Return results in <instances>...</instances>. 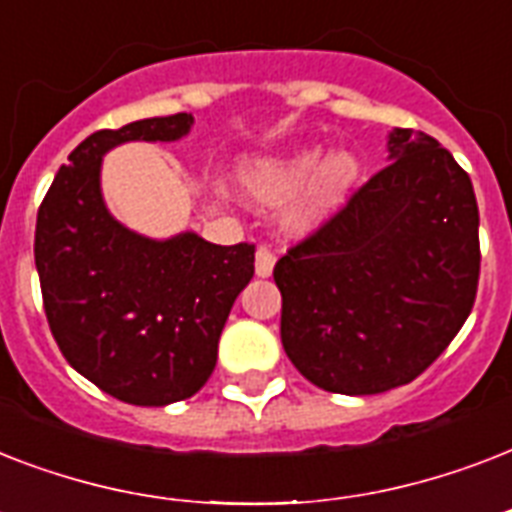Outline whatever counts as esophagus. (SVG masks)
Here are the masks:
<instances>
[{"mask_svg": "<svg viewBox=\"0 0 512 512\" xmlns=\"http://www.w3.org/2000/svg\"><path fill=\"white\" fill-rule=\"evenodd\" d=\"M273 265H276V255H273L271 249L265 247H257V255H255V273L260 279H268L273 273Z\"/></svg>", "mask_w": 512, "mask_h": 512, "instance_id": "1", "label": "esophagus"}]
</instances>
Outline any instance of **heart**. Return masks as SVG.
Returning <instances> with one entry per match:
<instances>
[{
    "instance_id": "heart-1",
    "label": "heart",
    "mask_w": 512,
    "mask_h": 512,
    "mask_svg": "<svg viewBox=\"0 0 512 512\" xmlns=\"http://www.w3.org/2000/svg\"><path fill=\"white\" fill-rule=\"evenodd\" d=\"M358 180V159L348 151H335L321 159L316 148H303L284 156L247 159L239 167V183L249 199L260 204H281L300 194L287 215L292 231H305L335 209Z\"/></svg>"
}]
</instances>
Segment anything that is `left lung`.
<instances>
[{
  "label": "left lung",
  "mask_w": 512,
  "mask_h": 512,
  "mask_svg": "<svg viewBox=\"0 0 512 512\" xmlns=\"http://www.w3.org/2000/svg\"><path fill=\"white\" fill-rule=\"evenodd\" d=\"M390 164L273 268L281 342L329 393L372 396L436 361L473 311L481 273L468 172L436 138L396 130Z\"/></svg>",
  "instance_id": "obj_1"
}]
</instances>
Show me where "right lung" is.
Masks as SVG:
<instances>
[{
	"instance_id": "1",
	"label": "right lung",
	"mask_w": 512,
	"mask_h": 512,
	"mask_svg": "<svg viewBox=\"0 0 512 512\" xmlns=\"http://www.w3.org/2000/svg\"><path fill=\"white\" fill-rule=\"evenodd\" d=\"M193 116L98 130L68 154L36 215L34 260L60 353L103 393L135 406L191 398L217 364V340L255 276V244L127 231L100 196V159L127 140H177Z\"/></svg>"
}]
</instances>
